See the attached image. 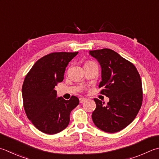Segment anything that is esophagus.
Masks as SVG:
<instances>
[{"instance_id": "esophagus-1", "label": "esophagus", "mask_w": 159, "mask_h": 159, "mask_svg": "<svg viewBox=\"0 0 159 159\" xmlns=\"http://www.w3.org/2000/svg\"><path fill=\"white\" fill-rule=\"evenodd\" d=\"M86 101H87V98H79V101L80 103H83V102H84Z\"/></svg>"}]
</instances>
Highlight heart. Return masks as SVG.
<instances>
[{"label": "heart", "instance_id": "b5f03b06", "mask_svg": "<svg viewBox=\"0 0 159 159\" xmlns=\"http://www.w3.org/2000/svg\"><path fill=\"white\" fill-rule=\"evenodd\" d=\"M92 63V62H91V61H89V62H87L86 63ZM86 63H85V64H86Z\"/></svg>", "mask_w": 159, "mask_h": 159}]
</instances>
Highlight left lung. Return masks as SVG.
<instances>
[{"label":"left lung","instance_id":"obj_1","mask_svg":"<svg viewBox=\"0 0 159 159\" xmlns=\"http://www.w3.org/2000/svg\"><path fill=\"white\" fill-rule=\"evenodd\" d=\"M101 67V94L109 98L107 105L94 98L92 114L94 125L102 131L119 132L137 115L143 101L142 83L136 67L110 49L89 51Z\"/></svg>","mask_w":159,"mask_h":159}]
</instances>
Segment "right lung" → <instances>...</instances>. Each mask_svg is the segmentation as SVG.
Wrapping results in <instances>:
<instances>
[{
  "mask_svg": "<svg viewBox=\"0 0 159 159\" xmlns=\"http://www.w3.org/2000/svg\"><path fill=\"white\" fill-rule=\"evenodd\" d=\"M79 52H54L37 61L25 76L22 88L23 106L37 129L54 134L66 128L70 114L79 103L76 96L66 101L58 97L55 87L64 79L65 68Z\"/></svg>",
  "mask_w": 159,
  "mask_h": 159,
  "instance_id": "1",
  "label": "right lung"
}]
</instances>
